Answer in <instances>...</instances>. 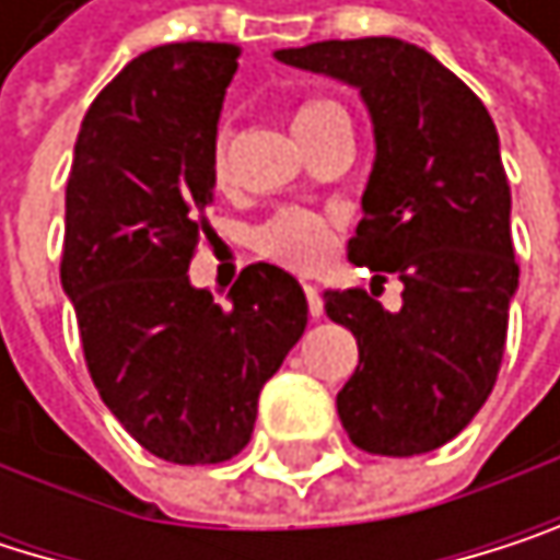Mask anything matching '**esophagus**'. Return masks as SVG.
I'll use <instances>...</instances> for the list:
<instances>
[{
	"label": "esophagus",
	"mask_w": 560,
	"mask_h": 560,
	"mask_svg": "<svg viewBox=\"0 0 560 560\" xmlns=\"http://www.w3.org/2000/svg\"><path fill=\"white\" fill-rule=\"evenodd\" d=\"M303 293H306V306H310V316H323V296H319V290L313 287V283H306L303 287Z\"/></svg>",
	"instance_id": "obj_1"
}]
</instances>
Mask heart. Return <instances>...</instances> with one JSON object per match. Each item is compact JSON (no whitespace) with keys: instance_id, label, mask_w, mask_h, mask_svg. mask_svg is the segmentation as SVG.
Listing matches in <instances>:
<instances>
[{"instance_id":"b5f03b06","label":"heart","mask_w":560,"mask_h":560,"mask_svg":"<svg viewBox=\"0 0 560 560\" xmlns=\"http://www.w3.org/2000/svg\"><path fill=\"white\" fill-rule=\"evenodd\" d=\"M329 112H342L336 102H326V98H316V102H306L296 108L293 115V131L329 115ZM224 144L214 151V177H224ZM254 247L280 264V267H290V270H300V273H310L316 267H323V260L329 257L332 250V231L326 221H319L316 214H306V211H283L277 218H270L257 234H254Z\"/></svg>"}]
</instances>
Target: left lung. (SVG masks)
<instances>
[{"mask_svg":"<svg viewBox=\"0 0 560 560\" xmlns=\"http://www.w3.org/2000/svg\"><path fill=\"white\" fill-rule=\"evenodd\" d=\"M273 55L360 92L376 161L349 260L402 280L396 313L360 287L323 293L326 316L360 346V366L336 396L339 422L373 455L432 452L492 393L518 290L495 121L458 75L402 38H332Z\"/></svg>","mask_w":560,"mask_h":560,"instance_id":"obj_1","label":"left lung"}]
</instances>
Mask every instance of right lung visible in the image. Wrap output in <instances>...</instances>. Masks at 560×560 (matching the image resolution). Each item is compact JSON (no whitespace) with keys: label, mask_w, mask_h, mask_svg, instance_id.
I'll return each mask as SVG.
<instances>
[{"label":"right lung","mask_w":560,"mask_h":560,"mask_svg":"<svg viewBox=\"0 0 560 560\" xmlns=\"http://www.w3.org/2000/svg\"><path fill=\"white\" fill-rule=\"evenodd\" d=\"M241 48L171 42L92 102L65 187L61 290L112 416L158 458L214 465L254 432L264 383L306 329L303 287L250 264L221 306L187 277L214 200Z\"/></svg>","instance_id":"obj_1"}]
</instances>
